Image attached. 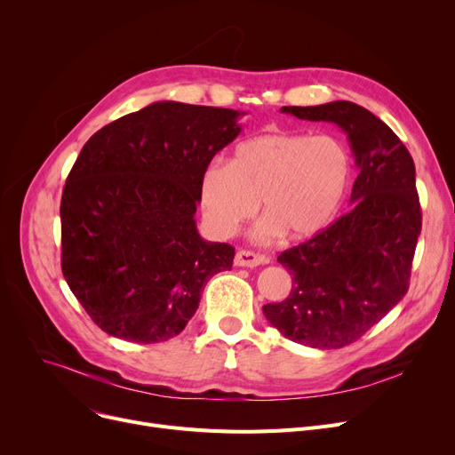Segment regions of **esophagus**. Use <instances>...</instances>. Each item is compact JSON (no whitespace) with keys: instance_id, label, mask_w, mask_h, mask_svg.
Masks as SVG:
<instances>
[{"instance_id":"1","label":"esophagus","mask_w":455,"mask_h":455,"mask_svg":"<svg viewBox=\"0 0 455 455\" xmlns=\"http://www.w3.org/2000/svg\"><path fill=\"white\" fill-rule=\"evenodd\" d=\"M234 264L237 267H256V266H264L269 264V256L266 254H256L252 251H237Z\"/></svg>"}]
</instances>
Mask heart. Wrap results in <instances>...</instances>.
I'll return each mask as SVG.
<instances>
[{
    "mask_svg": "<svg viewBox=\"0 0 455 455\" xmlns=\"http://www.w3.org/2000/svg\"><path fill=\"white\" fill-rule=\"evenodd\" d=\"M352 164L343 143L331 136L267 132L243 141L232 164L213 162L201 180L206 225L230 235L251 220L261 201L266 220L256 228L261 242L283 232L309 237L339 210Z\"/></svg>",
    "mask_w": 455,
    "mask_h": 455,
    "instance_id": "1",
    "label": "heart"
}]
</instances>
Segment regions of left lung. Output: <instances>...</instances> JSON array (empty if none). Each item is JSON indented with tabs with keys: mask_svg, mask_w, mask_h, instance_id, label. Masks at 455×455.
I'll use <instances>...</instances> for the list:
<instances>
[{
	"mask_svg": "<svg viewBox=\"0 0 455 455\" xmlns=\"http://www.w3.org/2000/svg\"><path fill=\"white\" fill-rule=\"evenodd\" d=\"M309 122L339 125L360 167L352 210L307 242L280 252L293 285L264 306L266 319L295 343L341 348L360 339L408 293L422 212L415 164L400 138L350 101L282 107Z\"/></svg>",
	"mask_w": 455,
	"mask_h": 455,
	"instance_id": "1",
	"label": "left lung"
}]
</instances>
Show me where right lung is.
I'll list each match as a JSON object with an SVG mask.
<instances>
[{
	"label": "right lung",
	"mask_w": 455,
	"mask_h": 455,
	"mask_svg": "<svg viewBox=\"0 0 455 455\" xmlns=\"http://www.w3.org/2000/svg\"><path fill=\"white\" fill-rule=\"evenodd\" d=\"M242 112L153 103L95 132L60 201L62 275L92 321L132 343L167 341L234 247L204 242L194 215L208 164Z\"/></svg>",
	"instance_id": "1"
}]
</instances>
